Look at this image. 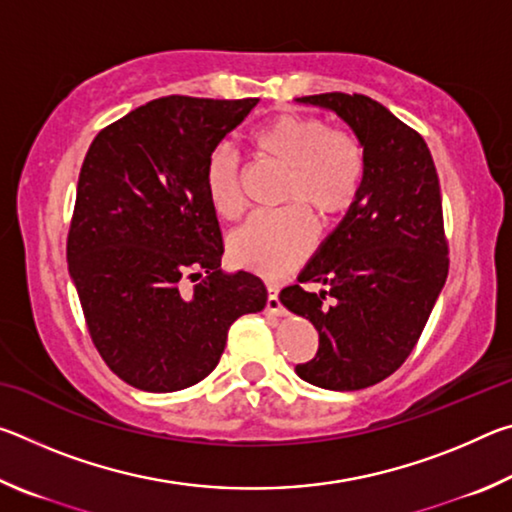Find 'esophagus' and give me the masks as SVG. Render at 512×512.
Masks as SVG:
<instances>
[{
	"label": "esophagus",
	"mask_w": 512,
	"mask_h": 512,
	"mask_svg": "<svg viewBox=\"0 0 512 512\" xmlns=\"http://www.w3.org/2000/svg\"><path fill=\"white\" fill-rule=\"evenodd\" d=\"M268 291V298H266V311H271V314H282V302H280V287L277 284H268L266 287Z\"/></svg>",
	"instance_id": "1"
}]
</instances>
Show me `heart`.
Instances as JSON below:
<instances>
[{
    "mask_svg": "<svg viewBox=\"0 0 512 512\" xmlns=\"http://www.w3.org/2000/svg\"><path fill=\"white\" fill-rule=\"evenodd\" d=\"M255 153L287 169L282 212L257 214L228 237V257L246 271L282 277L309 257L316 241L311 214L334 219L348 212L366 180V149L354 133L329 128L314 115H277L250 137ZM207 203L221 219L244 212L241 167L230 146H216L205 167Z\"/></svg>",
    "mask_w": 512,
    "mask_h": 512,
    "instance_id": "obj_1",
    "label": "heart"
}]
</instances>
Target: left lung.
<instances>
[{
  "mask_svg": "<svg viewBox=\"0 0 512 512\" xmlns=\"http://www.w3.org/2000/svg\"><path fill=\"white\" fill-rule=\"evenodd\" d=\"M332 110L366 149V180L280 300L318 332V352L300 379L327 391H361L402 366L440 291L449 259L438 173L427 142L363 94L296 99ZM323 283L307 292L302 283ZM330 302H326V296Z\"/></svg>",
  "mask_w": 512,
  "mask_h": 512,
  "instance_id": "left-lung-1",
  "label": "left lung"
}]
</instances>
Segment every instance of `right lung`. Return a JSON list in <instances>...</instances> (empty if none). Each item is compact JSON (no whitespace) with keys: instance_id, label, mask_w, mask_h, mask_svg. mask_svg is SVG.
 Returning <instances> with one entry per match:
<instances>
[{"instance_id":"obj_1","label":"right lung","mask_w":512,"mask_h":512,"mask_svg":"<svg viewBox=\"0 0 512 512\" xmlns=\"http://www.w3.org/2000/svg\"><path fill=\"white\" fill-rule=\"evenodd\" d=\"M257 101L155 99L103 128L85 155L69 277L103 361L140 391L198 384L219 363L230 325L266 305L257 275L221 268L205 194L212 151ZM183 279L197 282L192 292Z\"/></svg>"}]
</instances>
